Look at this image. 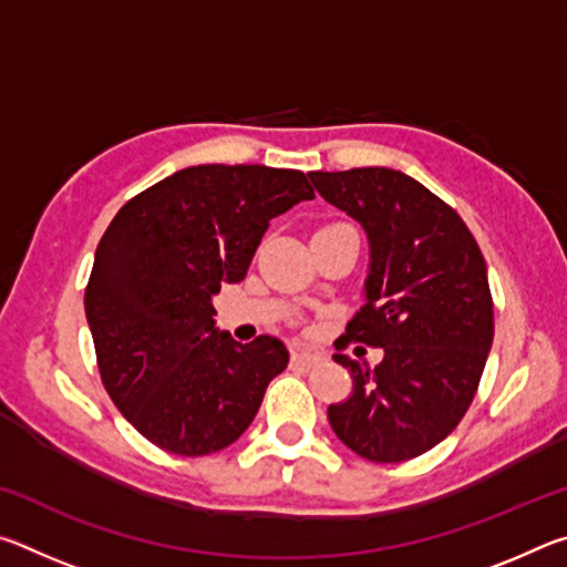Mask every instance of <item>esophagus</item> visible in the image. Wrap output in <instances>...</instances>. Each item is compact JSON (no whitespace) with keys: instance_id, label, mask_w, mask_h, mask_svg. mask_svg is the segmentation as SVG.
Segmentation results:
<instances>
[{"instance_id":"obj_1","label":"esophagus","mask_w":567,"mask_h":567,"mask_svg":"<svg viewBox=\"0 0 567 567\" xmlns=\"http://www.w3.org/2000/svg\"><path fill=\"white\" fill-rule=\"evenodd\" d=\"M292 362L295 364H302V368H312V364L322 362V354L307 352V350H297V352H292Z\"/></svg>"}]
</instances>
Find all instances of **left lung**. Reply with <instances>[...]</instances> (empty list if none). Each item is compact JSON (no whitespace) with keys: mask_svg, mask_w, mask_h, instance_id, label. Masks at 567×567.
<instances>
[{"mask_svg":"<svg viewBox=\"0 0 567 567\" xmlns=\"http://www.w3.org/2000/svg\"><path fill=\"white\" fill-rule=\"evenodd\" d=\"M310 179L370 237L368 302L344 340L385 350L375 368L334 354L352 395L328 408L330 425L360 457L405 463L443 443L477 392L495 332L485 257L463 217L398 169Z\"/></svg>","mask_w":567,"mask_h":567,"instance_id":"1","label":"left lung"}]
</instances>
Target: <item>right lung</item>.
Here are the masks:
<instances>
[{"label":"right lung","mask_w":567,"mask_h":567,"mask_svg":"<svg viewBox=\"0 0 567 567\" xmlns=\"http://www.w3.org/2000/svg\"><path fill=\"white\" fill-rule=\"evenodd\" d=\"M315 192L300 169L197 165L134 195L102 235L84 312L102 385L167 453H217L245 433L285 344L215 328L213 295L247 275L270 219Z\"/></svg>","instance_id":"add662e5"}]
</instances>
